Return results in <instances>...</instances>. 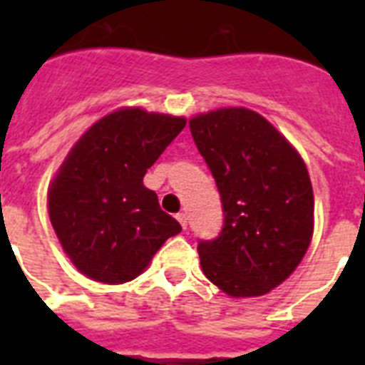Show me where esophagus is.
I'll list each match as a JSON object with an SVG mask.
<instances>
[{"label":"esophagus","mask_w":365,"mask_h":365,"mask_svg":"<svg viewBox=\"0 0 365 365\" xmlns=\"http://www.w3.org/2000/svg\"><path fill=\"white\" fill-rule=\"evenodd\" d=\"M176 220H178V222H180V225H182L183 229H187V216H185L183 212H180V214H178Z\"/></svg>","instance_id":"1"}]
</instances>
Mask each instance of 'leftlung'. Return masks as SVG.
Instances as JSON below:
<instances>
[{
	"label": "left lung",
	"mask_w": 365,
	"mask_h": 365,
	"mask_svg": "<svg viewBox=\"0 0 365 365\" xmlns=\"http://www.w3.org/2000/svg\"><path fill=\"white\" fill-rule=\"evenodd\" d=\"M223 205V229L200 240L206 278L231 297L269 294L299 265L312 239L314 195L294 145L246 108L189 121Z\"/></svg>",
	"instance_id": "obj_1"
}]
</instances>
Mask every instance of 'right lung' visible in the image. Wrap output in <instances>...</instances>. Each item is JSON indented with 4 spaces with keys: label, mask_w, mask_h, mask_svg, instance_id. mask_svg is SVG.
<instances>
[{
    "label": "right lung",
    "mask_w": 365,
    "mask_h": 365,
    "mask_svg": "<svg viewBox=\"0 0 365 365\" xmlns=\"http://www.w3.org/2000/svg\"><path fill=\"white\" fill-rule=\"evenodd\" d=\"M183 117L121 108L71 148L48 187V217L85 277L123 284L149 265L182 225L160 210L143 176L183 130Z\"/></svg>",
    "instance_id": "add662e5"
}]
</instances>
